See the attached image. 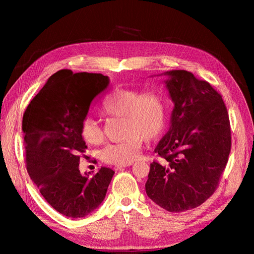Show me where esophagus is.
<instances>
[{"mask_svg":"<svg viewBox=\"0 0 254 254\" xmlns=\"http://www.w3.org/2000/svg\"><path fill=\"white\" fill-rule=\"evenodd\" d=\"M130 165H132V163H129V164H125V165H117L114 167V170L115 171H121V170H123V168H125V167H128V166H130Z\"/></svg>","mask_w":254,"mask_h":254,"instance_id":"esophagus-1","label":"esophagus"}]
</instances>
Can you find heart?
Listing matches in <instances>:
<instances>
[{"mask_svg": "<svg viewBox=\"0 0 254 254\" xmlns=\"http://www.w3.org/2000/svg\"><path fill=\"white\" fill-rule=\"evenodd\" d=\"M103 113L107 117L123 118L124 140L107 145L101 151L105 163L125 165L131 163L139 155L142 141L150 142L163 132L166 119L164 97L157 92H145L134 89H119L105 101ZM82 139L89 144H97L103 132L97 123L91 119L80 126Z\"/></svg>", "mask_w": 254, "mask_h": 254, "instance_id": "heart-1", "label": "heart"}]
</instances>
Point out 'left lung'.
<instances>
[{"mask_svg":"<svg viewBox=\"0 0 254 254\" xmlns=\"http://www.w3.org/2000/svg\"><path fill=\"white\" fill-rule=\"evenodd\" d=\"M164 80L174 103L171 125L155 152L146 194L168 212L203 203L216 190L231 150L229 115L221 95L209 82L184 70L167 71Z\"/></svg>","mask_w":254,"mask_h":254,"instance_id":"left-lung-1","label":"left lung"}]
</instances>
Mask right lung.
I'll list each match as a JSON object with an SVG mask.
<instances>
[{
  "label": "right lung",
  "mask_w": 254,
  "mask_h": 254,
  "mask_svg": "<svg viewBox=\"0 0 254 254\" xmlns=\"http://www.w3.org/2000/svg\"><path fill=\"white\" fill-rule=\"evenodd\" d=\"M109 82L103 74L58 71L23 114L27 173L45 200L66 217L82 218L96 210L114 174L108 167L92 177L79 171L87 148L80 126Z\"/></svg>",
  "instance_id": "obj_1"
}]
</instances>
